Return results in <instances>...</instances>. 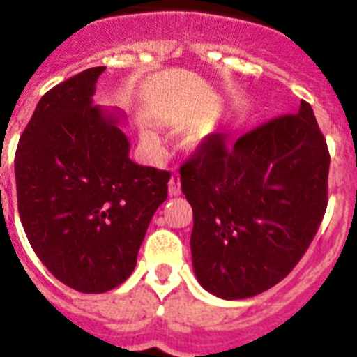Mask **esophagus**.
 Returning a JSON list of instances; mask_svg holds the SVG:
<instances>
[{
    "label": "esophagus",
    "mask_w": 357,
    "mask_h": 357,
    "mask_svg": "<svg viewBox=\"0 0 357 357\" xmlns=\"http://www.w3.org/2000/svg\"><path fill=\"white\" fill-rule=\"evenodd\" d=\"M168 191L172 197H178L181 195V176L172 175V178L168 182Z\"/></svg>",
    "instance_id": "obj_1"
}]
</instances>
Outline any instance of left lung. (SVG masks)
Listing matches in <instances>:
<instances>
[{
  "label": "left lung",
  "mask_w": 357,
  "mask_h": 357,
  "mask_svg": "<svg viewBox=\"0 0 357 357\" xmlns=\"http://www.w3.org/2000/svg\"><path fill=\"white\" fill-rule=\"evenodd\" d=\"M329 150L311 105L227 146L209 135L181 166L193 207L191 255L204 289L250 298L291 272L327 209Z\"/></svg>",
  "instance_id": "left-lung-1"
}]
</instances>
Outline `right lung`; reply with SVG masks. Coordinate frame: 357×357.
Here are the masks:
<instances>
[{
	"instance_id": "right-lung-1",
	"label": "right lung",
	"mask_w": 357,
	"mask_h": 357,
	"mask_svg": "<svg viewBox=\"0 0 357 357\" xmlns=\"http://www.w3.org/2000/svg\"><path fill=\"white\" fill-rule=\"evenodd\" d=\"M103 71L85 69L40 98L14 162L31 248L80 293H105L130 277L172 176L135 164L121 112L93 105Z\"/></svg>"
}]
</instances>
